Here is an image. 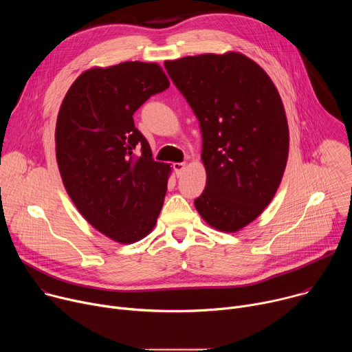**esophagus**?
<instances>
[{"label": "esophagus", "mask_w": 352, "mask_h": 352, "mask_svg": "<svg viewBox=\"0 0 352 352\" xmlns=\"http://www.w3.org/2000/svg\"><path fill=\"white\" fill-rule=\"evenodd\" d=\"M173 168H174V171H175V175L179 177V175H182V173H184V170H185V163H174V164H173Z\"/></svg>", "instance_id": "obj_1"}]
</instances>
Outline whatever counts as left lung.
<instances>
[{
	"instance_id": "obj_1",
	"label": "left lung",
	"mask_w": 352,
	"mask_h": 352,
	"mask_svg": "<svg viewBox=\"0 0 352 352\" xmlns=\"http://www.w3.org/2000/svg\"><path fill=\"white\" fill-rule=\"evenodd\" d=\"M202 131L206 188L195 208L213 228L236 232L262 214L281 182L289 133L269 75L241 53L166 61Z\"/></svg>"
}]
</instances>
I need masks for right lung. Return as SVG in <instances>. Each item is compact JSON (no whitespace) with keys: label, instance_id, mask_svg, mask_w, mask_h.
<instances>
[{"label":"right lung","instance_id":"right-lung-1","mask_svg":"<svg viewBox=\"0 0 352 352\" xmlns=\"http://www.w3.org/2000/svg\"><path fill=\"white\" fill-rule=\"evenodd\" d=\"M170 80L156 63L126 61L80 74L56 125L64 186L85 220L120 243L144 238L162 212L170 164L155 162L133 113Z\"/></svg>","mask_w":352,"mask_h":352}]
</instances>
